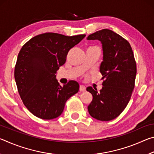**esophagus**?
<instances>
[{"mask_svg":"<svg viewBox=\"0 0 154 154\" xmlns=\"http://www.w3.org/2000/svg\"><path fill=\"white\" fill-rule=\"evenodd\" d=\"M85 90H86V88H85L84 85H81L79 86V91H81V92H84Z\"/></svg>","mask_w":154,"mask_h":154,"instance_id":"34e87169","label":"esophagus"}]
</instances>
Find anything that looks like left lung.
I'll return each mask as SVG.
<instances>
[{
  "instance_id": "obj_1",
  "label": "left lung",
  "mask_w": 154,
  "mask_h": 154,
  "mask_svg": "<svg viewBox=\"0 0 154 154\" xmlns=\"http://www.w3.org/2000/svg\"><path fill=\"white\" fill-rule=\"evenodd\" d=\"M87 39H98L103 44L100 71L104 79L100 92L87 88L93 96L88 109L92 118L110 121L122 113L131 98L137 75L134 54L128 41L111 30H98Z\"/></svg>"
}]
</instances>
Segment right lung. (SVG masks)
<instances>
[{
	"instance_id": "right-lung-1",
	"label": "right lung",
	"mask_w": 154,
	"mask_h": 154,
	"mask_svg": "<svg viewBox=\"0 0 154 154\" xmlns=\"http://www.w3.org/2000/svg\"><path fill=\"white\" fill-rule=\"evenodd\" d=\"M85 36H68L46 32L36 35L22 46L15 66L14 77L23 103L34 116L52 119L60 116L66 100L78 92L73 80L63 87L56 79L68 52Z\"/></svg>"
}]
</instances>
